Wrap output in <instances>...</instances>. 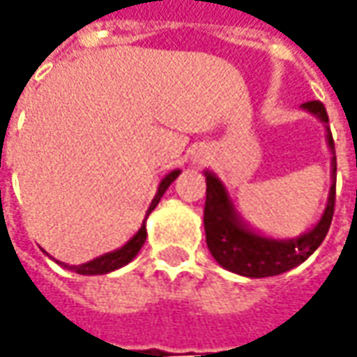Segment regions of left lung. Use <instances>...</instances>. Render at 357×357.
Instances as JSON below:
<instances>
[{"mask_svg": "<svg viewBox=\"0 0 357 357\" xmlns=\"http://www.w3.org/2000/svg\"><path fill=\"white\" fill-rule=\"evenodd\" d=\"M304 111L320 119L326 129V143L332 151V186L328 192V204L322 218L308 232L296 238H272L256 232L248 227L238 211L234 208L227 186L211 171L206 176V204H204V232L206 244L214 260L222 268L246 278H266L278 276L292 268L300 266L308 256L316 252L330 230L336 200V151L334 139L328 125V113L320 101H308L302 105Z\"/></svg>", "mask_w": 357, "mask_h": 357, "instance_id": "1", "label": "left lung"}]
</instances>
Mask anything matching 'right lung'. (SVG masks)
Here are the masks:
<instances>
[{"mask_svg": "<svg viewBox=\"0 0 357 357\" xmlns=\"http://www.w3.org/2000/svg\"><path fill=\"white\" fill-rule=\"evenodd\" d=\"M181 174V171L176 169V171H171L162 181H160V185L157 188V195H155V199L151 202V206H149V211H146V216L155 211V206L158 204V200L160 197L165 195V190L171 186V183ZM146 220V218H144ZM144 220H143V227L139 228V232L132 236V238L125 244V246H121L117 250H113V252H107L103 256H99V258H95V260H89V262H85V264H79V266H67L69 270H73L77 274H83V276H95V274H109V272H113V270H119V268L127 266L130 260L139 254V250L143 248L144 240H146V227H144ZM63 264V262H59Z\"/></svg>", "mask_w": 357, "mask_h": 357, "instance_id": "add662e5", "label": "right lung"}]
</instances>
